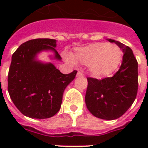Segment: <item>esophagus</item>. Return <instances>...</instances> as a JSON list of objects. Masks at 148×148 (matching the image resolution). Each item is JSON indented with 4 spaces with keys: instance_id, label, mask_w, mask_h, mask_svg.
I'll use <instances>...</instances> for the list:
<instances>
[{
    "instance_id": "esophagus-1",
    "label": "esophagus",
    "mask_w": 148,
    "mask_h": 148,
    "mask_svg": "<svg viewBox=\"0 0 148 148\" xmlns=\"http://www.w3.org/2000/svg\"><path fill=\"white\" fill-rule=\"evenodd\" d=\"M81 76H83V74H82L81 71H77V77H81Z\"/></svg>"
}]
</instances>
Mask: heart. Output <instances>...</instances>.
I'll use <instances>...</instances> for the list:
<instances>
[{"instance_id":"1","label":"heart","mask_w":148,"mask_h":148,"mask_svg":"<svg viewBox=\"0 0 148 148\" xmlns=\"http://www.w3.org/2000/svg\"><path fill=\"white\" fill-rule=\"evenodd\" d=\"M122 55L121 49L117 45L97 42L75 49L70 61L88 64L89 71L93 76L102 77L117 70Z\"/></svg>"}]
</instances>
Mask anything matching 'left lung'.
I'll return each mask as SVG.
<instances>
[{"mask_svg": "<svg viewBox=\"0 0 148 148\" xmlns=\"http://www.w3.org/2000/svg\"><path fill=\"white\" fill-rule=\"evenodd\" d=\"M124 52L120 69L111 77H87L85 103L95 117L103 120L119 118L135 100L138 88V61L133 51L124 44L112 39Z\"/></svg>", "mask_w": 148, "mask_h": 148, "instance_id": "1", "label": "left lung"}]
</instances>
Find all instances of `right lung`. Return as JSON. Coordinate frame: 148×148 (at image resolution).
Instances as JSON below:
<instances>
[{
  "mask_svg": "<svg viewBox=\"0 0 148 148\" xmlns=\"http://www.w3.org/2000/svg\"><path fill=\"white\" fill-rule=\"evenodd\" d=\"M56 40L38 38L22 44L11 58L8 77V90L16 108L31 118L45 119L59 111L63 93L76 76L77 71L64 74L51 63L35 60L42 51L51 50L60 60L54 49Z\"/></svg>",
  "mask_w": 148,
  "mask_h": 148,
  "instance_id": "right-lung-1",
  "label": "right lung"
}]
</instances>
